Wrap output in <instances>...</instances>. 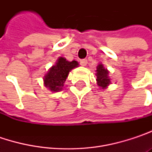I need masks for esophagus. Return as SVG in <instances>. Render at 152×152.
Listing matches in <instances>:
<instances>
[{"label": "esophagus", "mask_w": 152, "mask_h": 152, "mask_svg": "<svg viewBox=\"0 0 152 152\" xmlns=\"http://www.w3.org/2000/svg\"><path fill=\"white\" fill-rule=\"evenodd\" d=\"M87 63H88L87 60H81V61H80V64H81V66H83V67H85V66L87 65Z\"/></svg>", "instance_id": "obj_1"}]
</instances>
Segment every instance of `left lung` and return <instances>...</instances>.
I'll list each match as a JSON object with an SVG mask.
<instances>
[{
    "label": "left lung",
    "mask_w": 152,
    "mask_h": 152,
    "mask_svg": "<svg viewBox=\"0 0 152 152\" xmlns=\"http://www.w3.org/2000/svg\"><path fill=\"white\" fill-rule=\"evenodd\" d=\"M109 70L104 67L102 63H99L96 70V81L99 88H102L103 90L106 89L111 84V78L109 76Z\"/></svg>",
    "instance_id": "left-lung-1"
}]
</instances>
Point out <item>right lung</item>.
<instances>
[{
    "label": "right lung",
    "instance_id": "right-lung-1",
    "mask_svg": "<svg viewBox=\"0 0 152 152\" xmlns=\"http://www.w3.org/2000/svg\"><path fill=\"white\" fill-rule=\"evenodd\" d=\"M78 65L76 61H69L63 57H59L43 77L45 87L53 92L61 91L69 72Z\"/></svg>",
    "mask_w": 152,
    "mask_h": 152
}]
</instances>
